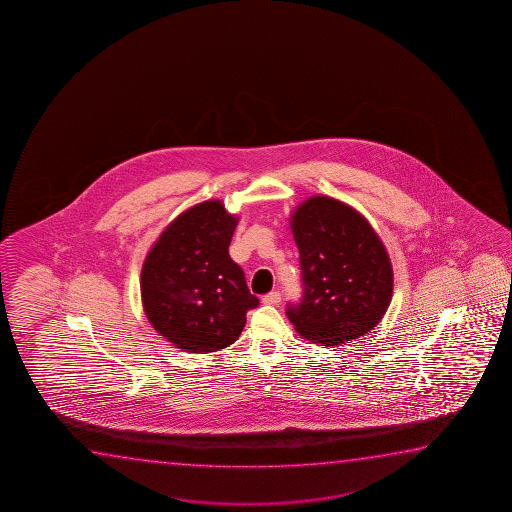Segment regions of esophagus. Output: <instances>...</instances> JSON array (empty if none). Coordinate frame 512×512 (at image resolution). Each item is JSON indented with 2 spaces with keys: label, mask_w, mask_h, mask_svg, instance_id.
<instances>
[{
  "label": "esophagus",
  "mask_w": 512,
  "mask_h": 512,
  "mask_svg": "<svg viewBox=\"0 0 512 512\" xmlns=\"http://www.w3.org/2000/svg\"><path fill=\"white\" fill-rule=\"evenodd\" d=\"M280 301V292H269V294H266L264 297H262V302H264V304H271V306H273V304H278Z\"/></svg>",
  "instance_id": "34e87169"
}]
</instances>
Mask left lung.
I'll return each instance as SVG.
<instances>
[{"mask_svg": "<svg viewBox=\"0 0 512 512\" xmlns=\"http://www.w3.org/2000/svg\"><path fill=\"white\" fill-rule=\"evenodd\" d=\"M290 227L304 288L301 302L287 308L295 330L337 346L374 329L392 301L393 271L371 224L346 203L313 196L295 208Z\"/></svg>", "mask_w": 512, "mask_h": 512, "instance_id": "1", "label": "left lung"}]
</instances>
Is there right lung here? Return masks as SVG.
I'll return each instance as SVG.
<instances>
[{
	"label": "right lung",
	"mask_w": 512,
	"mask_h": 512,
	"mask_svg": "<svg viewBox=\"0 0 512 512\" xmlns=\"http://www.w3.org/2000/svg\"><path fill=\"white\" fill-rule=\"evenodd\" d=\"M238 217L222 201L196 204L171 222L141 267V301L162 337L190 353L224 350L259 299L229 257Z\"/></svg>",
	"instance_id": "right-lung-1"
}]
</instances>
